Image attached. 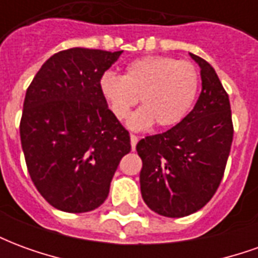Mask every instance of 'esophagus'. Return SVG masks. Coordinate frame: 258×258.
<instances>
[{"mask_svg":"<svg viewBox=\"0 0 258 258\" xmlns=\"http://www.w3.org/2000/svg\"><path fill=\"white\" fill-rule=\"evenodd\" d=\"M130 140H131V148L133 149H135V146H137V142H138V137L134 134L130 135Z\"/></svg>","mask_w":258,"mask_h":258,"instance_id":"1","label":"esophagus"}]
</instances>
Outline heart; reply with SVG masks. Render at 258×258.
Segmentation results:
<instances>
[{
    "label": "heart",
    "instance_id": "heart-1",
    "mask_svg": "<svg viewBox=\"0 0 258 258\" xmlns=\"http://www.w3.org/2000/svg\"><path fill=\"white\" fill-rule=\"evenodd\" d=\"M199 72L188 60L170 56H145L125 66L123 76L106 72L99 79V91L117 120H125L137 105L142 107L131 116L133 130L171 127L188 114L199 90Z\"/></svg>",
    "mask_w": 258,
    "mask_h": 258
}]
</instances>
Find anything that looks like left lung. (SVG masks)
I'll return each instance as SVG.
<instances>
[{
    "label": "left lung",
    "instance_id": "left-lung-1",
    "mask_svg": "<svg viewBox=\"0 0 258 258\" xmlns=\"http://www.w3.org/2000/svg\"><path fill=\"white\" fill-rule=\"evenodd\" d=\"M190 56L202 76L192 112L173 128L137 144L142 199L151 210L171 218L189 216L210 202L221 184L233 138L227 91L210 63Z\"/></svg>",
    "mask_w": 258,
    "mask_h": 258
}]
</instances>
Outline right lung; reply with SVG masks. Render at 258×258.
<instances>
[{
	"label": "right lung",
	"mask_w": 258,
	"mask_h": 258,
	"mask_svg": "<svg viewBox=\"0 0 258 258\" xmlns=\"http://www.w3.org/2000/svg\"><path fill=\"white\" fill-rule=\"evenodd\" d=\"M123 51L70 48L42 64L26 91L20 141L30 178L48 203L87 213L106 200L130 134L113 116L99 79Z\"/></svg>",
	"instance_id": "right-lung-1"
}]
</instances>
